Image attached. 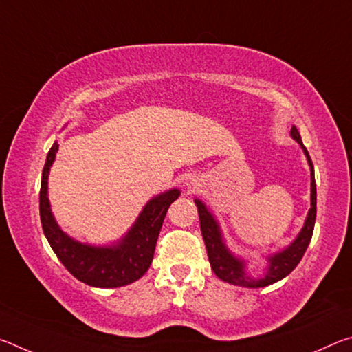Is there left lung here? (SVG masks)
<instances>
[{"label": "left lung", "instance_id": "obj_1", "mask_svg": "<svg viewBox=\"0 0 352 352\" xmlns=\"http://www.w3.org/2000/svg\"><path fill=\"white\" fill-rule=\"evenodd\" d=\"M290 136L301 146L302 152L306 155L309 169H311V210H309L305 225H302V228L300 230V233H298L295 239L285 248L265 256V267L262 273H259V276L250 275L248 261L243 259L242 256H236L228 248V245H226L216 216L208 210V206L200 199L194 200L199 210L200 230L206 245V253L208 259H210L211 269L216 273V276L225 283L239 285V287L258 289L281 281L283 278L287 276L300 264L301 258L305 256V252L309 247V242L312 239L315 217H317V188H315L314 164L311 157H309L307 148L302 146L300 132H298L295 126L290 130Z\"/></svg>", "mask_w": 352, "mask_h": 352}]
</instances>
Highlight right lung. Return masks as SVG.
I'll use <instances>...</instances> for the list:
<instances>
[{
  "label": "right lung",
  "instance_id": "1",
  "mask_svg": "<svg viewBox=\"0 0 352 352\" xmlns=\"http://www.w3.org/2000/svg\"><path fill=\"white\" fill-rule=\"evenodd\" d=\"M57 151L58 142L56 141L47 152L40 188V219L51 248L71 275L91 287L113 289L135 283L152 264L166 212L172 201L178 199L180 189L172 188L148 200L135 223L116 242L109 245L83 243L65 233L51 210L47 178Z\"/></svg>",
  "mask_w": 352,
  "mask_h": 352
}]
</instances>
